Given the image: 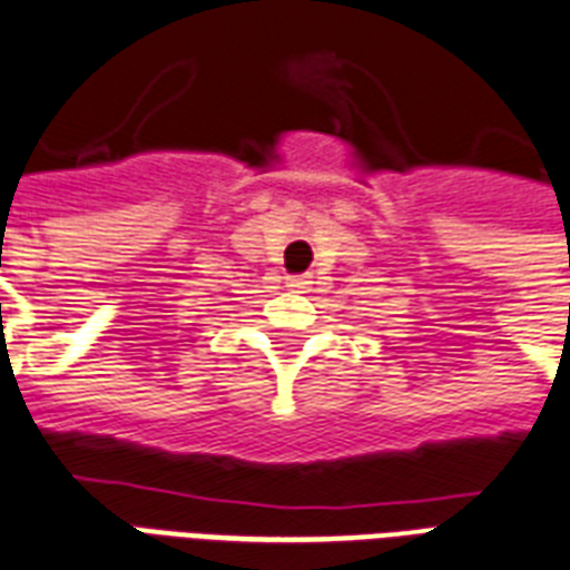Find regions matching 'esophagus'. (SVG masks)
<instances>
[{
  "mask_svg": "<svg viewBox=\"0 0 570 570\" xmlns=\"http://www.w3.org/2000/svg\"><path fill=\"white\" fill-rule=\"evenodd\" d=\"M308 285H312L308 276H288V279H285V288L288 291H306Z\"/></svg>",
  "mask_w": 570,
  "mask_h": 570,
  "instance_id": "obj_1",
  "label": "esophagus"
}]
</instances>
